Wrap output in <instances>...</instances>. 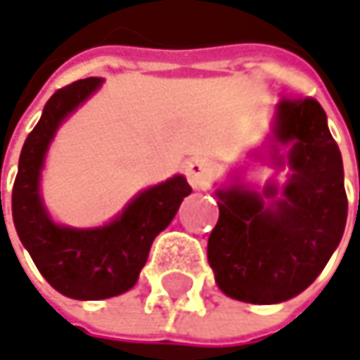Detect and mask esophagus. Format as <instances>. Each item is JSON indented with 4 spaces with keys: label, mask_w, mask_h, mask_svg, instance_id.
I'll list each match as a JSON object with an SVG mask.
<instances>
[{
    "label": "esophagus",
    "mask_w": 360,
    "mask_h": 360,
    "mask_svg": "<svg viewBox=\"0 0 360 360\" xmlns=\"http://www.w3.org/2000/svg\"><path fill=\"white\" fill-rule=\"evenodd\" d=\"M185 175H187V181L193 189H206L208 183L212 181V175H214V169L208 160L204 158H191L187 165H185Z\"/></svg>",
    "instance_id": "obj_1"
}]
</instances>
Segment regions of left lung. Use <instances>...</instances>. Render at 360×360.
Returning a JSON list of instances; mask_svg holds the SVG:
<instances>
[{
	"label": "left lung",
	"instance_id": "left-lung-1",
	"mask_svg": "<svg viewBox=\"0 0 360 360\" xmlns=\"http://www.w3.org/2000/svg\"><path fill=\"white\" fill-rule=\"evenodd\" d=\"M273 141L290 146L285 185L266 183L260 193L238 183L217 189L219 221L208 238L217 285L252 304H277L304 292L338 248L348 214L342 154L317 100L283 98ZM273 148L275 165L283 167Z\"/></svg>",
	"mask_w": 360,
	"mask_h": 360
}]
</instances>
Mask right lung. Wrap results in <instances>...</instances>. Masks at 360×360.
Masks as SVG:
<instances>
[{"instance_id": "right-lung-1", "label": "right lung", "mask_w": 360, "mask_h": 360, "mask_svg": "<svg viewBox=\"0 0 360 360\" xmlns=\"http://www.w3.org/2000/svg\"><path fill=\"white\" fill-rule=\"evenodd\" d=\"M100 85L102 79L89 77L58 89L49 98L22 146L12 189V219L22 246L47 283L75 300H104L131 290L154 238L169 227L183 198L191 193L185 177L177 175L137 193L104 227L72 229L51 221L39 193L45 152L62 120Z\"/></svg>"}]
</instances>
